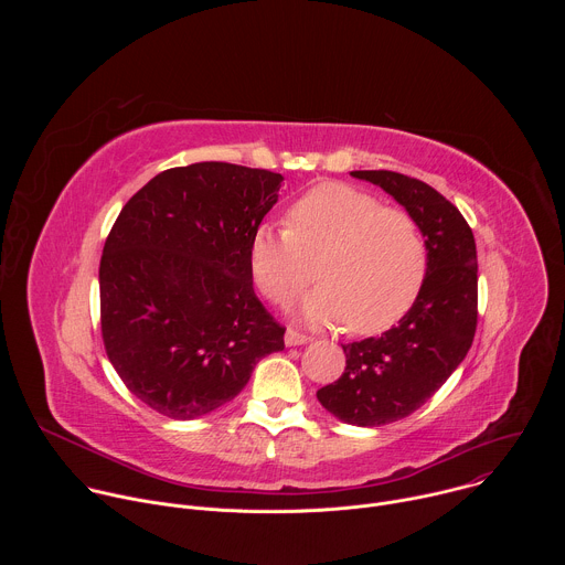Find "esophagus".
<instances>
[{"label":"esophagus","mask_w":565,"mask_h":565,"mask_svg":"<svg viewBox=\"0 0 565 565\" xmlns=\"http://www.w3.org/2000/svg\"><path fill=\"white\" fill-rule=\"evenodd\" d=\"M284 340H286V347H301V344H308L312 338L306 335V333H299V331H295V329H288Z\"/></svg>","instance_id":"34e87169"}]
</instances>
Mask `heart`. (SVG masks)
I'll use <instances>...</instances> for the list:
<instances>
[{
  "label": "heart",
  "mask_w": 565,
  "mask_h": 565,
  "mask_svg": "<svg viewBox=\"0 0 565 565\" xmlns=\"http://www.w3.org/2000/svg\"><path fill=\"white\" fill-rule=\"evenodd\" d=\"M250 273L266 299H303L310 321H347L373 335L391 329L416 303L427 277V246L416 218L360 188L321 183L288 210V227L259 225L250 238Z\"/></svg>",
  "instance_id": "1"
}]
</instances>
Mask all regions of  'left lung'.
I'll list each match as a JSON object with an SVG mask.
<instances>
[{
	"label": "left lung",
	"instance_id": "8db88e82",
	"mask_svg": "<svg viewBox=\"0 0 565 565\" xmlns=\"http://www.w3.org/2000/svg\"><path fill=\"white\" fill-rule=\"evenodd\" d=\"M351 174L405 207L427 246L416 303L380 338L344 344L342 377L317 391L321 407L342 423L380 427L420 409L465 360L478 319V262L471 227L431 185L388 170Z\"/></svg>",
	"mask_w": 565,
	"mask_h": 565
}]
</instances>
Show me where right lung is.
Instances as JSON below:
<instances>
[{
    "label": "right lung",
    "instance_id": "1",
    "mask_svg": "<svg viewBox=\"0 0 565 565\" xmlns=\"http://www.w3.org/2000/svg\"><path fill=\"white\" fill-rule=\"evenodd\" d=\"M284 177L194 163L153 177L120 210L100 259V327L125 386L174 420L236 397L286 329L253 288L250 238Z\"/></svg>",
    "mask_w": 565,
    "mask_h": 565
}]
</instances>
